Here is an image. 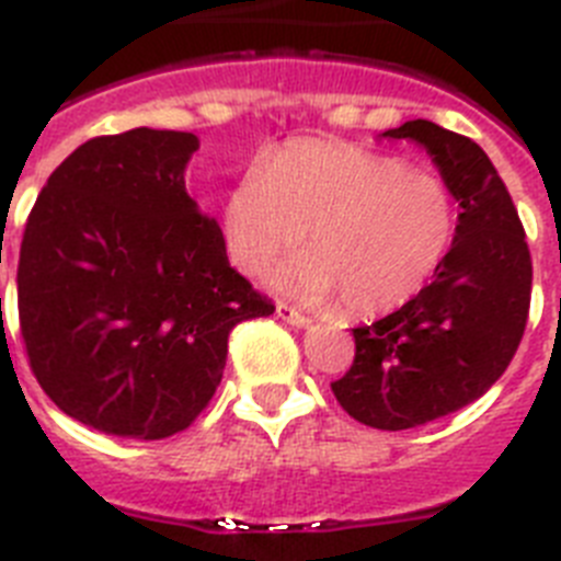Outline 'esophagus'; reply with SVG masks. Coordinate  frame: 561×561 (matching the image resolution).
Masks as SVG:
<instances>
[{"label": "esophagus", "mask_w": 561, "mask_h": 561, "mask_svg": "<svg viewBox=\"0 0 561 561\" xmlns=\"http://www.w3.org/2000/svg\"><path fill=\"white\" fill-rule=\"evenodd\" d=\"M275 314L280 317V320H284V323L295 325V329H309V325H311L309 317L300 314V311L291 309V306H286V304H277V306H275Z\"/></svg>", "instance_id": "34e87169"}]
</instances>
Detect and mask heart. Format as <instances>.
Here are the masks:
<instances>
[{
	"label": "heart",
	"instance_id": "1",
	"mask_svg": "<svg viewBox=\"0 0 561 561\" xmlns=\"http://www.w3.org/2000/svg\"><path fill=\"white\" fill-rule=\"evenodd\" d=\"M230 261L264 275L297 250L306 255L275 272L284 295L376 317L410 304L449 255L458 205L449 185L408 162L342 142L304 140L266 153L238 180L221 207Z\"/></svg>",
	"mask_w": 561,
	"mask_h": 561
}]
</instances>
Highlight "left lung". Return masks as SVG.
I'll return each instance as SVG.
<instances>
[{
    "label": "left lung",
    "mask_w": 561,
    "mask_h": 561,
    "mask_svg": "<svg viewBox=\"0 0 561 561\" xmlns=\"http://www.w3.org/2000/svg\"><path fill=\"white\" fill-rule=\"evenodd\" d=\"M381 137L430 153L458 202L444 264L410 304L354 329V365L331 381L342 410L376 430H413L472 404L508 368L531 306V252L483 148L430 121Z\"/></svg>",
    "instance_id": "8db88e82"
}]
</instances>
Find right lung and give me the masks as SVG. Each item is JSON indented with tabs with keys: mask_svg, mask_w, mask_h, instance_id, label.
Returning <instances> with one entry per match:
<instances>
[{
	"mask_svg": "<svg viewBox=\"0 0 561 561\" xmlns=\"http://www.w3.org/2000/svg\"><path fill=\"white\" fill-rule=\"evenodd\" d=\"M199 137H95L49 173L24 225L19 323L44 393L87 427L157 440L207 408L238 323L275 311L185 191Z\"/></svg>",
	"mask_w": 561,
	"mask_h": 561,
	"instance_id": "1",
	"label": "right lung"
}]
</instances>
